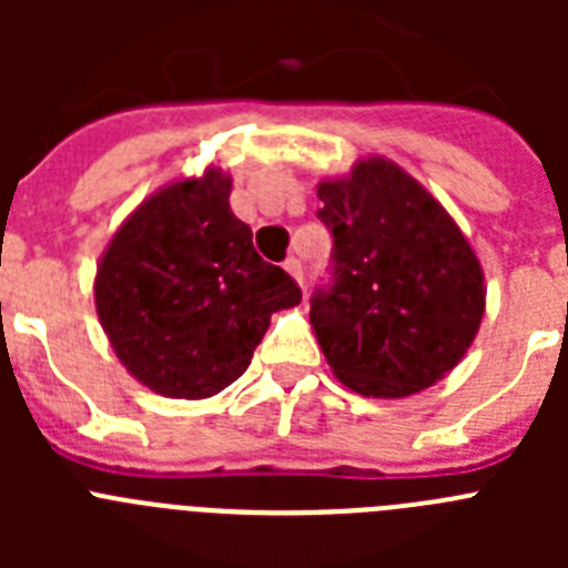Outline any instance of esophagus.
<instances>
[{
	"instance_id": "34e87169",
	"label": "esophagus",
	"mask_w": 568,
	"mask_h": 568,
	"mask_svg": "<svg viewBox=\"0 0 568 568\" xmlns=\"http://www.w3.org/2000/svg\"><path fill=\"white\" fill-rule=\"evenodd\" d=\"M284 270H287V273L293 275V278L298 281V284H304V264H301L298 258H287V261H284Z\"/></svg>"
}]
</instances>
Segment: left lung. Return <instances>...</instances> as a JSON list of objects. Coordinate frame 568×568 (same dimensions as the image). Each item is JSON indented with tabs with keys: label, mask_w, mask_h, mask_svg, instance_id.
I'll return each mask as SVG.
<instances>
[{
	"label": "left lung",
	"mask_w": 568,
	"mask_h": 568,
	"mask_svg": "<svg viewBox=\"0 0 568 568\" xmlns=\"http://www.w3.org/2000/svg\"><path fill=\"white\" fill-rule=\"evenodd\" d=\"M333 235L310 321L349 389L404 398L444 378L484 315V273L458 224L413 175L384 159L321 182Z\"/></svg>",
	"instance_id": "1"
}]
</instances>
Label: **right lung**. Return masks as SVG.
Masks as SVG:
<instances>
[{"instance_id": "obj_1", "label": "right lung", "mask_w": 568, "mask_h": 568, "mask_svg": "<svg viewBox=\"0 0 568 568\" xmlns=\"http://www.w3.org/2000/svg\"><path fill=\"white\" fill-rule=\"evenodd\" d=\"M301 301L253 247L207 170L155 193L113 235L97 275L102 327L135 378L168 398H210L241 378L275 310Z\"/></svg>"}]
</instances>
